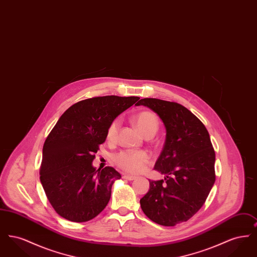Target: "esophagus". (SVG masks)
<instances>
[{"label":"esophagus","mask_w":257,"mask_h":257,"mask_svg":"<svg viewBox=\"0 0 257 257\" xmlns=\"http://www.w3.org/2000/svg\"><path fill=\"white\" fill-rule=\"evenodd\" d=\"M123 179H126V180H134L136 179V176L133 175H129V174H124L122 176Z\"/></svg>","instance_id":"34e87169"}]
</instances>
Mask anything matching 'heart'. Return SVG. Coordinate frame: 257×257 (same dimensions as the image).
<instances>
[{"mask_svg":"<svg viewBox=\"0 0 257 257\" xmlns=\"http://www.w3.org/2000/svg\"><path fill=\"white\" fill-rule=\"evenodd\" d=\"M135 124L143 134H152L159 129V119L157 115L150 110H143L139 112L134 117ZM119 126V121L114 119L110 123L107 130V139L110 142H113L116 138L117 129ZM114 163L125 171L131 173H138L145 171L147 163L149 162V156L145 151H134L126 150L121 151L114 155Z\"/></svg>","mask_w":257,"mask_h":257,"instance_id":"heart-1","label":"heart"}]
</instances>
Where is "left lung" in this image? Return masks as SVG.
Returning <instances> with one entry per match:
<instances>
[{"instance_id": "8db88e82", "label": "left lung", "mask_w": 257, "mask_h": 257, "mask_svg": "<svg viewBox=\"0 0 257 257\" xmlns=\"http://www.w3.org/2000/svg\"><path fill=\"white\" fill-rule=\"evenodd\" d=\"M159 115L166 142L154 170L163 180H149V191L141 200L147 217L165 226L191 219L202 207L215 183V151L207 129L182 105L156 98L141 99Z\"/></svg>"}]
</instances>
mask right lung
Segmentation results:
<instances>
[{
  "label": "right lung",
  "instance_id": "1",
  "mask_svg": "<svg viewBox=\"0 0 257 257\" xmlns=\"http://www.w3.org/2000/svg\"><path fill=\"white\" fill-rule=\"evenodd\" d=\"M140 98H88L61 114L42 150L40 182L55 211L66 220H92L107 206L111 186L121 175L111 167L92 166L99 146L116 116Z\"/></svg>",
  "mask_w": 257,
  "mask_h": 257
}]
</instances>
